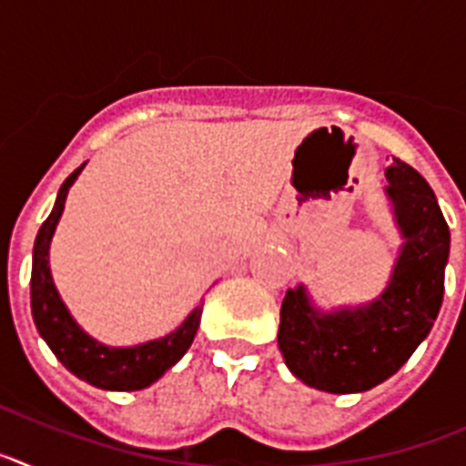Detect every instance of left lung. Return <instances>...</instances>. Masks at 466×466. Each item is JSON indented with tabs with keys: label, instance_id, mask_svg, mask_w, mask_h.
<instances>
[{
	"label": "left lung",
	"instance_id": "1",
	"mask_svg": "<svg viewBox=\"0 0 466 466\" xmlns=\"http://www.w3.org/2000/svg\"><path fill=\"white\" fill-rule=\"evenodd\" d=\"M385 193L403 245L385 291L366 306H312L306 287L287 291L278 345L299 380L331 394L366 392L401 369L430 336L441 310L451 230L434 191L418 170L394 160Z\"/></svg>",
	"mask_w": 466,
	"mask_h": 466
}]
</instances>
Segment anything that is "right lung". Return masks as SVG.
<instances>
[{
	"mask_svg": "<svg viewBox=\"0 0 466 466\" xmlns=\"http://www.w3.org/2000/svg\"><path fill=\"white\" fill-rule=\"evenodd\" d=\"M84 166L76 167L65 179L48 219L41 224L39 233H36L30 279L32 317H35L36 331L41 333V339L46 340L53 355L63 361L69 373L86 380L88 385L100 387V390L133 392V390H144V387L158 380L191 348L198 327H200L203 300H200V306L193 308L191 315L175 331L163 336V339L149 340V343L133 345V348H109V345L97 343L74 322V317L69 315L67 306L53 284L48 249H51V238L65 209L69 187L76 182Z\"/></svg>",
	"mask_w": 466,
	"mask_h": 466,
	"instance_id": "1",
	"label": "right lung"
}]
</instances>
